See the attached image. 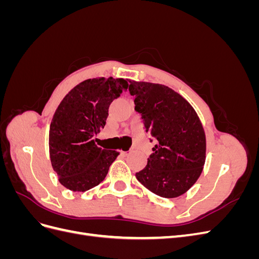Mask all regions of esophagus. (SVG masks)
I'll list each match as a JSON object with an SVG mask.
<instances>
[{"mask_svg": "<svg viewBox=\"0 0 259 259\" xmlns=\"http://www.w3.org/2000/svg\"><path fill=\"white\" fill-rule=\"evenodd\" d=\"M121 153H122L123 155H128V154L131 153V150H128V151H122Z\"/></svg>", "mask_w": 259, "mask_h": 259, "instance_id": "1", "label": "esophagus"}]
</instances>
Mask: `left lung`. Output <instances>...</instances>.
I'll list each match as a JSON object with an SVG mask.
<instances>
[{
  "label": "left lung",
  "mask_w": 259,
  "mask_h": 259,
  "mask_svg": "<svg viewBox=\"0 0 259 259\" xmlns=\"http://www.w3.org/2000/svg\"><path fill=\"white\" fill-rule=\"evenodd\" d=\"M135 110L155 145L138 182L162 198H176L197 182L205 162L206 142L198 114L165 85L130 81Z\"/></svg>",
  "instance_id": "left-lung-1"
}]
</instances>
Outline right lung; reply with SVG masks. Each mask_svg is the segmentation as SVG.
Segmentation results:
<instances>
[{
  "instance_id": "1",
  "label": "right lung",
  "mask_w": 259,
  "mask_h": 259,
  "mask_svg": "<svg viewBox=\"0 0 259 259\" xmlns=\"http://www.w3.org/2000/svg\"><path fill=\"white\" fill-rule=\"evenodd\" d=\"M127 88L124 79H89L58 106L50 128V156L60 184L68 189L90 190L108 174L119 153L99 148L95 137L105 127L109 106Z\"/></svg>"
}]
</instances>
